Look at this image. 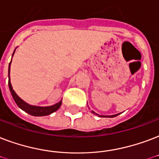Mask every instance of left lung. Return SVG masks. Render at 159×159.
Segmentation results:
<instances>
[{
  "mask_svg": "<svg viewBox=\"0 0 159 159\" xmlns=\"http://www.w3.org/2000/svg\"><path fill=\"white\" fill-rule=\"evenodd\" d=\"M92 112H93V114H96V115H98V113H96L95 112H93V111H92ZM117 115H119V114H115V115H111V116H102H102H99V117H117Z\"/></svg>",
  "mask_w": 159,
  "mask_h": 159,
  "instance_id": "1",
  "label": "left lung"
}]
</instances>
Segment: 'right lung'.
Masks as SVG:
<instances>
[{"label":"right lung","instance_id":"add662e5","mask_svg":"<svg viewBox=\"0 0 159 159\" xmlns=\"http://www.w3.org/2000/svg\"><path fill=\"white\" fill-rule=\"evenodd\" d=\"M15 52V51H14ZM13 52V55H14ZM12 55V56H13ZM11 61L9 64V68H8V77H9V81H8V85H9L10 91L11 93L12 98L14 99V101L16 102V103L17 104V106L20 107V109H22L23 111H25L26 112L29 113L30 115L32 116H47V115L52 114V112H56L61 105V102H57V103L54 104L52 106L49 107H38V106H32V105H29L28 103H26V102H24L21 98H20L17 96V94L15 93V91L13 90L12 86L11 84V81H10V66H11Z\"/></svg>","mask_w":159,"mask_h":159}]
</instances>
